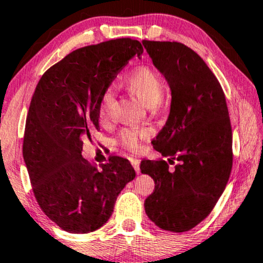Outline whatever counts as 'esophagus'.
I'll return each instance as SVG.
<instances>
[{"instance_id": "34e87169", "label": "esophagus", "mask_w": 263, "mask_h": 263, "mask_svg": "<svg viewBox=\"0 0 263 263\" xmlns=\"http://www.w3.org/2000/svg\"><path fill=\"white\" fill-rule=\"evenodd\" d=\"M130 163L133 165V167L135 168L136 174H140V159H136V158H132Z\"/></svg>"}]
</instances>
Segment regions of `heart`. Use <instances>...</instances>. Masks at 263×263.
Segmentation results:
<instances>
[{"label": "heart", "mask_w": 263, "mask_h": 263, "mask_svg": "<svg viewBox=\"0 0 263 263\" xmlns=\"http://www.w3.org/2000/svg\"><path fill=\"white\" fill-rule=\"evenodd\" d=\"M125 85L134 92L147 106H154L160 102L165 91V81L161 75L148 66H140L125 77ZM116 106V97L112 88H106L100 97L98 116L105 123L111 118ZM147 135L146 129L125 128L120 133V142L129 149L139 148L141 140Z\"/></svg>", "instance_id": "heart-1"}]
</instances>
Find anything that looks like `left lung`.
Returning <instances> with one entry per match:
<instances>
[{
	"label": "left lung",
	"mask_w": 263,
	"mask_h": 263,
	"mask_svg": "<svg viewBox=\"0 0 263 263\" xmlns=\"http://www.w3.org/2000/svg\"><path fill=\"white\" fill-rule=\"evenodd\" d=\"M171 89L170 115L153 140L165 160H142L156 186L145 201L160 229L185 232L213 210L232 168V129L224 91L204 61L178 42L142 41ZM179 163L174 171L168 165Z\"/></svg>",
	"instance_id": "8db88e82"
}]
</instances>
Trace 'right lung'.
Wrapping results in <instances>:
<instances>
[{"label":"right lung","mask_w":263,"mask_h":263,"mask_svg":"<svg viewBox=\"0 0 263 263\" xmlns=\"http://www.w3.org/2000/svg\"><path fill=\"white\" fill-rule=\"evenodd\" d=\"M139 41L118 38L68 53L43 74L25 125L23 154L42 211L64 231L87 233L109 220L118 194L135 178L125 158L96 166L81 156L99 129V102Z\"/></svg>","instance_id":"1"}]
</instances>
